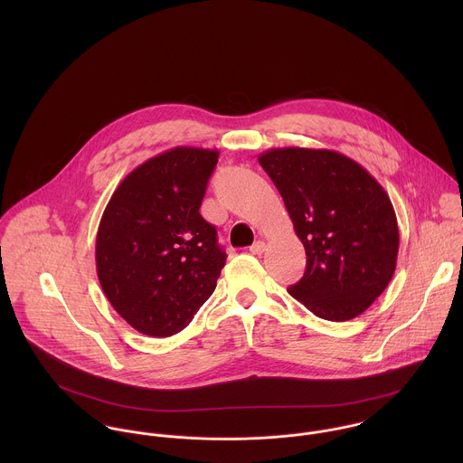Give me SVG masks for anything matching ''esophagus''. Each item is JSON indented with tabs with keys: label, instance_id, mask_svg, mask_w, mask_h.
<instances>
[{
	"label": "esophagus",
	"instance_id": "34e87169",
	"mask_svg": "<svg viewBox=\"0 0 463 463\" xmlns=\"http://www.w3.org/2000/svg\"><path fill=\"white\" fill-rule=\"evenodd\" d=\"M250 251H251L253 255H262L265 251V242H262V241L255 242V244L250 248Z\"/></svg>",
	"mask_w": 463,
	"mask_h": 463
}]
</instances>
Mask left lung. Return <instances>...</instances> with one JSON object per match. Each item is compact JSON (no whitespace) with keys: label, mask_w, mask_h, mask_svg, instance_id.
I'll return each instance as SVG.
<instances>
[{"label":"left lung","mask_w":463,"mask_h":463,"mask_svg":"<svg viewBox=\"0 0 463 463\" xmlns=\"http://www.w3.org/2000/svg\"><path fill=\"white\" fill-rule=\"evenodd\" d=\"M259 162L307 253V270L288 294L321 319L358 317L396 270L399 230L389 194L358 162L331 149L274 147Z\"/></svg>","instance_id":"obj_1"}]
</instances>
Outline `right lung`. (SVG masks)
Listing matches in <instances>:
<instances>
[{
  "label": "right lung",
  "mask_w": 463,
  "mask_h": 463,
  "mask_svg": "<svg viewBox=\"0 0 463 463\" xmlns=\"http://www.w3.org/2000/svg\"><path fill=\"white\" fill-rule=\"evenodd\" d=\"M217 149L178 146L118 185L96 235V270L114 310L137 331L171 336L189 326L226 262L199 206Z\"/></svg>",
  "instance_id": "add662e5"
}]
</instances>
